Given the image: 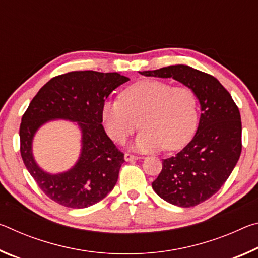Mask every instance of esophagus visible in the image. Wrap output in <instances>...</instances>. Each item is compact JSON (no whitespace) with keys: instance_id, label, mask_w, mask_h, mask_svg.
<instances>
[{"instance_id":"esophagus-1","label":"esophagus","mask_w":258,"mask_h":258,"mask_svg":"<svg viewBox=\"0 0 258 258\" xmlns=\"http://www.w3.org/2000/svg\"><path fill=\"white\" fill-rule=\"evenodd\" d=\"M140 158H141V157H138V156H134L131 154H125V156H124V159L126 161H134V160H138Z\"/></svg>"}]
</instances>
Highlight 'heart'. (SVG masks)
<instances>
[{"label":"heart","instance_id":"obj_1","mask_svg":"<svg viewBox=\"0 0 258 258\" xmlns=\"http://www.w3.org/2000/svg\"><path fill=\"white\" fill-rule=\"evenodd\" d=\"M101 118L109 137L118 143L133 134L140 121L142 132L132 145L134 150H178L197 128V97L186 86L173 87L157 80L139 81L126 87L118 100L102 104Z\"/></svg>","mask_w":258,"mask_h":258}]
</instances>
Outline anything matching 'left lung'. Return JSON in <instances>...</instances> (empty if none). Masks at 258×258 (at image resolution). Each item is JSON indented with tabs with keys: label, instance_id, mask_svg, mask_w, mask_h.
<instances>
[{
	"label": "left lung",
	"instance_id": "obj_1",
	"mask_svg": "<svg viewBox=\"0 0 258 258\" xmlns=\"http://www.w3.org/2000/svg\"><path fill=\"white\" fill-rule=\"evenodd\" d=\"M148 77L173 78L194 91L200 103L199 125L194 139L171 158L152 182V189L178 207H194L221 189L241 154V118L232 97L215 77L175 64L140 73Z\"/></svg>",
	"mask_w": 258,
	"mask_h": 258
}]
</instances>
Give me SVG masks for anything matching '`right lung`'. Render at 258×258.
<instances>
[{"label": "right lung", "instance_id": "obj_1", "mask_svg": "<svg viewBox=\"0 0 258 258\" xmlns=\"http://www.w3.org/2000/svg\"><path fill=\"white\" fill-rule=\"evenodd\" d=\"M127 81L119 73H67L47 82L29 103L19 130L21 158L40 189L53 202L69 208H86L102 200L116 185L124 154L104 132L101 107L109 94ZM54 119L74 121L82 134L77 164L58 174L42 170L32 155L34 134Z\"/></svg>", "mask_w": 258, "mask_h": 258}]
</instances>
